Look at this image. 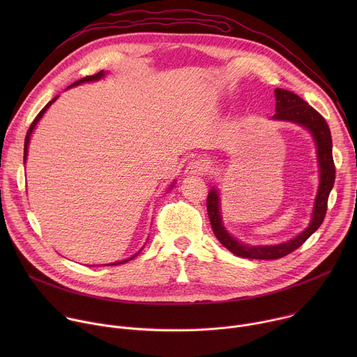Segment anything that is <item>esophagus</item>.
<instances>
[{"label":"esophagus","mask_w":357,"mask_h":357,"mask_svg":"<svg viewBox=\"0 0 357 357\" xmlns=\"http://www.w3.org/2000/svg\"><path fill=\"white\" fill-rule=\"evenodd\" d=\"M208 171V167L203 164L202 161H197V160H192L189 164H188V167H186V169H185V174H188V175H203Z\"/></svg>","instance_id":"esophagus-1"}]
</instances>
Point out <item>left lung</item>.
Listing matches in <instances>:
<instances>
[{"instance_id": "1", "label": "left lung", "mask_w": 357, "mask_h": 357, "mask_svg": "<svg viewBox=\"0 0 357 357\" xmlns=\"http://www.w3.org/2000/svg\"><path fill=\"white\" fill-rule=\"evenodd\" d=\"M275 98L277 105L273 119L275 120H287L292 123H298L303 127H307L317 142L318 146V161L321 168V183L315 200L314 215L310 226L305 229L299 236L295 238L277 244V245H244L238 243L236 238H233L223 227L222 218H220V209H219V195L215 189H212L208 195L206 206H208V215L211 219V225L213 229L215 236L218 240L233 254L243 259H254V260H277L281 257L288 256L289 252L299 248L305 241H307L311 234H314L319 226L322 225L326 211H328V197L335 183V162L332 155V137L331 130L326 123V120L312 107L307 101L302 100L298 94L284 90V89H275Z\"/></svg>"}]
</instances>
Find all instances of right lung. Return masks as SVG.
Here are the masks:
<instances>
[{
	"instance_id": "add662e5",
	"label": "right lung",
	"mask_w": 357,
	"mask_h": 357,
	"mask_svg": "<svg viewBox=\"0 0 357 357\" xmlns=\"http://www.w3.org/2000/svg\"><path fill=\"white\" fill-rule=\"evenodd\" d=\"M105 76V72L103 70H100L98 73H96V75H91V76H86V77H83V79H80V80H77V82H75L72 86H77V84H80V83H84V82H91V80H98V79H101ZM70 87V86H69ZM58 98V96L56 97H54L52 100L49 101V103L38 113V116L35 117V120L32 121V124L29 126V128H28V132H26V137H25V145H24V160H26V155H28V144H29V137H31V134H32V131H33V128H35V126H36V123L39 121V119L42 117V114L46 112V109L54 103V101ZM135 257V256H134ZM134 257H131V259H134ZM130 259V260H131ZM128 260H124V261H120V263H114V264H110V266H119V264H123V263H127Z\"/></svg>"
}]
</instances>
